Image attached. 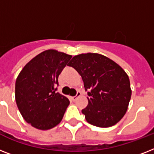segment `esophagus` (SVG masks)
<instances>
[{
    "mask_svg": "<svg viewBox=\"0 0 154 154\" xmlns=\"http://www.w3.org/2000/svg\"><path fill=\"white\" fill-rule=\"evenodd\" d=\"M81 94H81V92H80V91H77V94H76V96L72 97V101H76V100H77V97H78L81 96Z\"/></svg>",
    "mask_w": 154,
    "mask_h": 154,
    "instance_id": "obj_1",
    "label": "esophagus"
}]
</instances>
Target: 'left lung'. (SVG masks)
Masks as SVG:
<instances>
[{
  "label": "left lung",
  "instance_id": "left-lung-1",
  "mask_svg": "<svg viewBox=\"0 0 154 154\" xmlns=\"http://www.w3.org/2000/svg\"><path fill=\"white\" fill-rule=\"evenodd\" d=\"M69 66L82 76L89 104L82 110L89 124L101 128L117 124L124 117L131 98L128 75L120 65L98 53L73 57Z\"/></svg>",
  "mask_w": 154,
  "mask_h": 154
}]
</instances>
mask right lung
<instances>
[{
	"label": "right lung",
	"instance_id": "obj_1",
	"mask_svg": "<svg viewBox=\"0 0 154 154\" xmlns=\"http://www.w3.org/2000/svg\"><path fill=\"white\" fill-rule=\"evenodd\" d=\"M71 57L49 49L32 58L18 75L16 102L23 118L32 126L46 130L61 122L69 101L56 91L58 77Z\"/></svg>",
	"mask_w": 154,
	"mask_h": 154
}]
</instances>
